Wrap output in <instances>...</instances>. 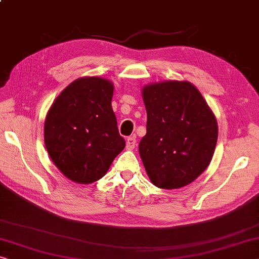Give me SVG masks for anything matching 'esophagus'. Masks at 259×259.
<instances>
[{"mask_svg": "<svg viewBox=\"0 0 259 259\" xmlns=\"http://www.w3.org/2000/svg\"><path fill=\"white\" fill-rule=\"evenodd\" d=\"M135 146H137V139L133 135V137H130L126 141V147L127 149H134Z\"/></svg>", "mask_w": 259, "mask_h": 259, "instance_id": "34e87169", "label": "esophagus"}]
</instances>
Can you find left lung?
Returning <instances> with one entry per match:
<instances>
[{"instance_id":"obj_1","label":"left lung","mask_w":259,"mask_h":259,"mask_svg":"<svg viewBox=\"0 0 259 259\" xmlns=\"http://www.w3.org/2000/svg\"><path fill=\"white\" fill-rule=\"evenodd\" d=\"M147 133L139 145L154 185L178 189L204 172L218 141L214 114L190 82L165 81L146 85Z\"/></svg>"}]
</instances>
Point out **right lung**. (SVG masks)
<instances>
[{
	"mask_svg": "<svg viewBox=\"0 0 259 259\" xmlns=\"http://www.w3.org/2000/svg\"><path fill=\"white\" fill-rule=\"evenodd\" d=\"M113 84L82 77L67 87L47 113L44 138L58 169L70 181L89 184L104 176L125 148L111 101Z\"/></svg>",
	"mask_w": 259,
	"mask_h": 259,
	"instance_id": "1",
	"label": "right lung"
}]
</instances>
